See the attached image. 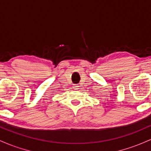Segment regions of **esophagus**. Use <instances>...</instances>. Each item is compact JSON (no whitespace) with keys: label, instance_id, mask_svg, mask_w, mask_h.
Wrapping results in <instances>:
<instances>
[{"label":"esophagus","instance_id":"1","mask_svg":"<svg viewBox=\"0 0 151 151\" xmlns=\"http://www.w3.org/2000/svg\"><path fill=\"white\" fill-rule=\"evenodd\" d=\"M79 85H77V84H74L73 85V88L74 89H78V88H79Z\"/></svg>","mask_w":151,"mask_h":151}]
</instances>
